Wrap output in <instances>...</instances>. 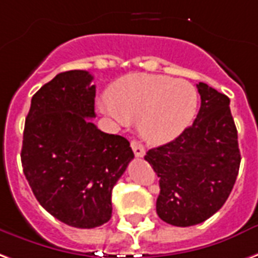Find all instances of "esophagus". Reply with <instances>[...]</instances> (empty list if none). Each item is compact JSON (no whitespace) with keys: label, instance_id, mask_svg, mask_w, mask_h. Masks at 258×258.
<instances>
[{"label":"esophagus","instance_id":"esophagus-1","mask_svg":"<svg viewBox=\"0 0 258 258\" xmlns=\"http://www.w3.org/2000/svg\"><path fill=\"white\" fill-rule=\"evenodd\" d=\"M131 148H133V152H134V154L137 157H144L145 148L141 142H138L137 139H133V141H131Z\"/></svg>","mask_w":258,"mask_h":258}]
</instances>
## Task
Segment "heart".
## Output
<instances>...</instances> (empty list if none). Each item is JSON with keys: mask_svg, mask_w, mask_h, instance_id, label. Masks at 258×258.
<instances>
[{"mask_svg": "<svg viewBox=\"0 0 258 258\" xmlns=\"http://www.w3.org/2000/svg\"><path fill=\"white\" fill-rule=\"evenodd\" d=\"M198 93L190 82L171 76L130 74L106 91L101 112L117 124L138 119L139 133L152 144H165L191 124Z\"/></svg>", "mask_w": 258, "mask_h": 258, "instance_id": "heart-1", "label": "heart"}]
</instances>
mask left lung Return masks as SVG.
Returning a JSON list of instances; mask_svg holds the SVG:
<instances>
[{"mask_svg": "<svg viewBox=\"0 0 258 258\" xmlns=\"http://www.w3.org/2000/svg\"><path fill=\"white\" fill-rule=\"evenodd\" d=\"M201 108L194 123L145 160L160 177L156 209L168 224H200L220 209L235 184L241 153L230 98L198 83Z\"/></svg>", "mask_w": 258, "mask_h": 258, "instance_id": "1", "label": "left lung"}]
</instances>
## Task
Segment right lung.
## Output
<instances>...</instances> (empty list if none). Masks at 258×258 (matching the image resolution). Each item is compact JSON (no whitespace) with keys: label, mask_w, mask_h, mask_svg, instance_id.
Returning <instances> with one entry per match:
<instances>
[{"label":"right lung","mask_w":258,"mask_h":258,"mask_svg":"<svg viewBox=\"0 0 258 258\" xmlns=\"http://www.w3.org/2000/svg\"><path fill=\"white\" fill-rule=\"evenodd\" d=\"M87 71L61 72L34 94L23 134L22 165L51 216L76 228L112 217V188L134 158L124 137L102 133Z\"/></svg>","instance_id":"add662e5"}]
</instances>
